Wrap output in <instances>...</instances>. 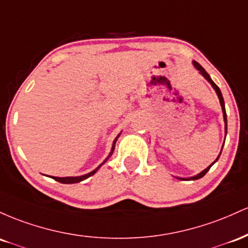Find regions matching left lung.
<instances>
[{"label": "left lung", "instance_id": "1", "mask_svg": "<svg viewBox=\"0 0 248 248\" xmlns=\"http://www.w3.org/2000/svg\"><path fill=\"white\" fill-rule=\"evenodd\" d=\"M192 64H193L194 65V68L197 69V70L199 71V74L202 75V77H204L205 79L207 80L208 83H210L211 85H212V88L214 89V90H216V93H217V94H218V98H219V102H220V105H221V110H222V115H224V122H225V138H226V135H227V116H226V110H225V102H224V98H222V94H221V91H220V89L218 88V85L216 84V83L213 82L212 79H211V77H210V75L207 74L206 71H205V69L202 68V65H200V64L198 63V62H196V61H193V62H192ZM225 143V141H224ZM224 146V145H222ZM222 150V149H221ZM220 155H221V151H220V154H219V155L218 157H217V159L213 161L212 164H211L210 166H207L206 169L205 170H202V172H200V173H198V174H196V176H193V177H190V178H180V177H176L177 179H180V180H196V179H200V178L202 177H204L205 174L207 173L208 172V170L211 169V166L213 165L214 163H216L217 160L219 159V157H220Z\"/></svg>", "mask_w": 248, "mask_h": 248}]
</instances>
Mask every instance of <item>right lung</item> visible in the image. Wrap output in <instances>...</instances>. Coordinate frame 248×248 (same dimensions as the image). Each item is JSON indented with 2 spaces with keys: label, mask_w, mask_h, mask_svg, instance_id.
<instances>
[{
  "label": "right lung",
  "mask_w": 248,
  "mask_h": 248,
  "mask_svg": "<svg viewBox=\"0 0 248 248\" xmlns=\"http://www.w3.org/2000/svg\"><path fill=\"white\" fill-rule=\"evenodd\" d=\"M121 133H122V132H121ZM121 133H119V135L117 136V137L115 138V140H113V143H112V147H111V151H110L109 155H108L107 159H105L104 161H103V163L101 164V165L97 166V168L94 169L93 171L89 172V173H87V174H83V176H77V177H50V178H52V179H55V180H56V182L62 183V184H75V183H79V182H82V180H85V179H87V178H89V177L93 176V174L96 173L97 171H98L99 168H101V166L103 165V164H104L105 161H107L108 159H109V158L111 157V155L113 154V150H115L116 141H117V139L119 138V136H121Z\"/></svg>",
  "instance_id": "1"
}]
</instances>
